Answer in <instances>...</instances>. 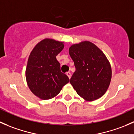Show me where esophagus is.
<instances>
[{
    "mask_svg": "<svg viewBox=\"0 0 134 134\" xmlns=\"http://www.w3.org/2000/svg\"><path fill=\"white\" fill-rule=\"evenodd\" d=\"M66 75H67V76L69 77V78H71V72H66Z\"/></svg>",
    "mask_w": 134,
    "mask_h": 134,
    "instance_id": "34e87169",
    "label": "esophagus"
}]
</instances>
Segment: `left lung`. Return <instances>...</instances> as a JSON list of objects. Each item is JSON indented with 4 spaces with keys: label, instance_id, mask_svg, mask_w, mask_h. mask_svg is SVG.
I'll return each instance as SVG.
<instances>
[{
    "label": "left lung",
    "instance_id": "8db88e82",
    "mask_svg": "<svg viewBox=\"0 0 134 134\" xmlns=\"http://www.w3.org/2000/svg\"><path fill=\"white\" fill-rule=\"evenodd\" d=\"M69 52L76 67L70 83L78 95L87 101L102 97L111 79V67L106 55L89 41L72 44Z\"/></svg>",
    "mask_w": 134,
    "mask_h": 134
}]
</instances>
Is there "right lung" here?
Here are the masks:
<instances>
[{
    "mask_svg": "<svg viewBox=\"0 0 134 134\" xmlns=\"http://www.w3.org/2000/svg\"><path fill=\"white\" fill-rule=\"evenodd\" d=\"M64 42L45 38L39 42L28 57L26 80L28 87L42 100L53 98L69 78L62 72L56 56L64 48Z\"/></svg>",
    "mask_w": 134,
    "mask_h": 134,
    "instance_id": "1",
    "label": "right lung"
}]
</instances>
